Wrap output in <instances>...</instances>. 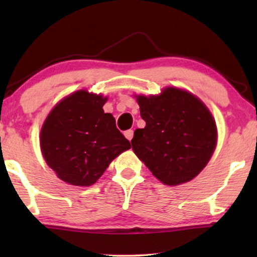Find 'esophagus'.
Here are the masks:
<instances>
[{
	"label": "esophagus",
	"mask_w": 257,
	"mask_h": 257,
	"mask_svg": "<svg viewBox=\"0 0 257 257\" xmlns=\"http://www.w3.org/2000/svg\"><path fill=\"white\" fill-rule=\"evenodd\" d=\"M124 136L126 137V139L131 142L132 138H133V130H127V131H125Z\"/></svg>",
	"instance_id": "esophagus-1"
}]
</instances>
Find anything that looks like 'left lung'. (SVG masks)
Masks as SVG:
<instances>
[{
	"label": "left lung",
	"mask_w": 257,
	"mask_h": 257,
	"mask_svg": "<svg viewBox=\"0 0 257 257\" xmlns=\"http://www.w3.org/2000/svg\"><path fill=\"white\" fill-rule=\"evenodd\" d=\"M146 126L131 140L137 157L168 186L191 181L208 164L217 131L212 113L198 97L177 87L159 96H137Z\"/></svg>",
	"instance_id": "1"
}]
</instances>
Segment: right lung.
Masks as SVG:
<instances>
[{
  "instance_id": "add662e5",
  "label": "right lung",
  "mask_w": 257,
  "mask_h": 257,
  "mask_svg": "<svg viewBox=\"0 0 257 257\" xmlns=\"http://www.w3.org/2000/svg\"><path fill=\"white\" fill-rule=\"evenodd\" d=\"M106 100L101 94L76 91L45 119L42 154L61 180L75 186L93 185L115 157L131 149L113 115L104 112Z\"/></svg>"
}]
</instances>
